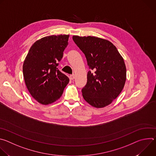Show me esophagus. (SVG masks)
Listing matches in <instances>:
<instances>
[{"instance_id":"34e87169","label":"esophagus","mask_w":156,"mask_h":156,"mask_svg":"<svg viewBox=\"0 0 156 156\" xmlns=\"http://www.w3.org/2000/svg\"><path fill=\"white\" fill-rule=\"evenodd\" d=\"M75 75H74V74L71 75L70 76V80H73V79H75Z\"/></svg>"}]
</instances>
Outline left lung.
<instances>
[{
    "label": "left lung",
    "mask_w": 156,
    "mask_h": 156,
    "mask_svg": "<svg viewBox=\"0 0 156 156\" xmlns=\"http://www.w3.org/2000/svg\"><path fill=\"white\" fill-rule=\"evenodd\" d=\"M84 53L89 69L87 83L81 92L84 100L97 108L112 103L122 92L126 81L124 60L110 41L94 36H73Z\"/></svg>",
    "instance_id": "left-lung-1"
}]
</instances>
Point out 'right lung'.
<instances>
[{"label":"right lung","mask_w":156,"mask_h":156,"mask_svg":"<svg viewBox=\"0 0 156 156\" xmlns=\"http://www.w3.org/2000/svg\"><path fill=\"white\" fill-rule=\"evenodd\" d=\"M69 37L66 34L52 35L37 41L24 61L23 73L28 90L42 104L58 100L69 82V78L57 68Z\"/></svg>","instance_id":"add662e5"}]
</instances>
